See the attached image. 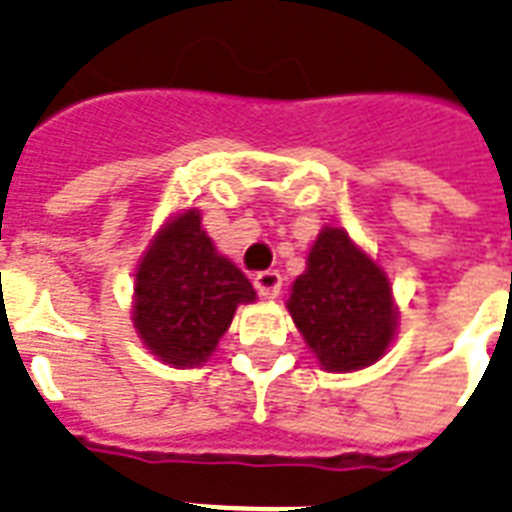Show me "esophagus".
Listing matches in <instances>:
<instances>
[{
    "mask_svg": "<svg viewBox=\"0 0 512 512\" xmlns=\"http://www.w3.org/2000/svg\"><path fill=\"white\" fill-rule=\"evenodd\" d=\"M253 285H256L261 299H277V293L283 288V277L275 269H267V272H259V275L253 277Z\"/></svg>",
    "mask_w": 512,
    "mask_h": 512,
    "instance_id": "esophagus-1",
    "label": "esophagus"
}]
</instances>
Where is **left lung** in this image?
Here are the masks:
<instances>
[{
  "instance_id": "8db88e82",
  "label": "left lung",
  "mask_w": 512,
  "mask_h": 512,
  "mask_svg": "<svg viewBox=\"0 0 512 512\" xmlns=\"http://www.w3.org/2000/svg\"><path fill=\"white\" fill-rule=\"evenodd\" d=\"M285 307L312 358L331 374L371 366L398 334L390 277L342 227L320 229Z\"/></svg>"
}]
</instances>
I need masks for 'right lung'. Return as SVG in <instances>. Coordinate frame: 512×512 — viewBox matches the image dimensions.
Returning a JSON list of instances; mask_svg holds the SVG:
<instances>
[{"instance_id": "1", "label": "right lung", "mask_w": 512, "mask_h": 512, "mask_svg": "<svg viewBox=\"0 0 512 512\" xmlns=\"http://www.w3.org/2000/svg\"><path fill=\"white\" fill-rule=\"evenodd\" d=\"M133 283V328L173 368L208 363L240 304H253L248 277L216 251L197 208L173 213L146 245Z\"/></svg>"}]
</instances>
